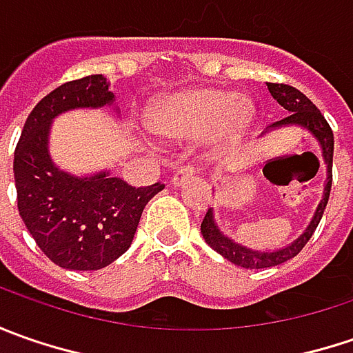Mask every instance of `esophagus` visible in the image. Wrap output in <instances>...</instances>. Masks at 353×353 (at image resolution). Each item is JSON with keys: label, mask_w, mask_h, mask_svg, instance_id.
<instances>
[{"label": "esophagus", "mask_w": 353, "mask_h": 353, "mask_svg": "<svg viewBox=\"0 0 353 353\" xmlns=\"http://www.w3.org/2000/svg\"><path fill=\"white\" fill-rule=\"evenodd\" d=\"M194 174H196L194 167H181V169L174 172V176H172V184L174 186H183V184L192 183L194 181Z\"/></svg>", "instance_id": "34e87169"}]
</instances>
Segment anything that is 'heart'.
I'll return each instance as SVG.
<instances>
[{"label":"heart","instance_id":"b5f03b06","mask_svg":"<svg viewBox=\"0 0 353 353\" xmlns=\"http://www.w3.org/2000/svg\"><path fill=\"white\" fill-rule=\"evenodd\" d=\"M253 119V105L228 90H190L170 96L149 112L151 131L165 137H202L214 147H228L243 137Z\"/></svg>","mask_w":353,"mask_h":353}]
</instances>
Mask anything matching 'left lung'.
Masks as SVG:
<instances>
[{"mask_svg":"<svg viewBox=\"0 0 353 353\" xmlns=\"http://www.w3.org/2000/svg\"><path fill=\"white\" fill-rule=\"evenodd\" d=\"M267 88L271 92V96L277 100L287 112L289 116L283 117L281 121H275L271 128H283V125H301V128L308 129L316 139H319L320 147H322V157L328 169V179H326V186H324V198L320 200L316 214L312 218V222L308 224L306 232L299 237L294 243L283 248L279 251H257L248 250L243 245H239L236 241H232L230 237H225L218 225L214 222V214L212 208L204 214V220L200 224V232L206 239V243L210 245L212 250L218 251L222 257H225L228 261H232L234 265L245 267V269H267V267H275V265L285 263L292 259L294 255H299L301 250L308 243V239L312 237L314 230L319 228L320 220L324 208L328 204L330 198V188H332V157H334V133L332 128L328 125L326 117L320 114V110L306 98L301 90L292 88L289 84H277V82H267Z\"/></svg>","mask_w":353,"mask_h":353,"instance_id":"1","label":"left lung"}]
</instances>
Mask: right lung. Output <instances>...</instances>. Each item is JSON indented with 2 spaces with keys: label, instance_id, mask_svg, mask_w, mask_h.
Returning <instances> with one entry per match:
<instances>
[{
  "label": "right lung",
  "instance_id": "add662e5",
  "mask_svg": "<svg viewBox=\"0 0 353 353\" xmlns=\"http://www.w3.org/2000/svg\"><path fill=\"white\" fill-rule=\"evenodd\" d=\"M112 102L102 74L70 80L34 105L15 147L19 216L41 251L62 269L98 271L114 263L129 250L145 204L165 188L161 183L137 188L110 172L78 179L50 161L47 143L54 117Z\"/></svg>",
  "mask_w": 353,
  "mask_h": 353
}]
</instances>
